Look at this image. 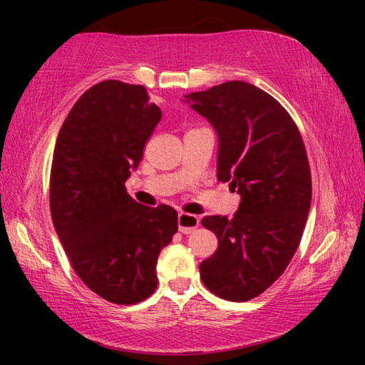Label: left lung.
Returning <instances> with one entry per match:
<instances>
[{
  "instance_id": "left-lung-1",
  "label": "left lung",
  "mask_w": 365,
  "mask_h": 365,
  "mask_svg": "<svg viewBox=\"0 0 365 365\" xmlns=\"http://www.w3.org/2000/svg\"><path fill=\"white\" fill-rule=\"evenodd\" d=\"M161 109L136 84L103 81L78 99L58 134L49 207L79 279L114 304H138L158 287L159 252L178 231V214L126 191L131 169Z\"/></svg>"
}]
</instances>
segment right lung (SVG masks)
<instances>
[{"mask_svg":"<svg viewBox=\"0 0 365 365\" xmlns=\"http://www.w3.org/2000/svg\"><path fill=\"white\" fill-rule=\"evenodd\" d=\"M184 98L216 129L217 179L239 194L236 212L201 221L217 237L199 264L201 281L217 297L249 301L277 281L301 242L312 197L306 148L286 109L252 84Z\"/></svg>","mask_w":365,"mask_h":365,"instance_id":"add662e5","label":"right lung"}]
</instances>
